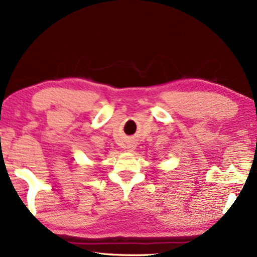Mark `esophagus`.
I'll return each instance as SVG.
<instances>
[{
    "label": "esophagus",
    "instance_id": "esophagus-1",
    "mask_svg": "<svg viewBox=\"0 0 257 257\" xmlns=\"http://www.w3.org/2000/svg\"><path fill=\"white\" fill-rule=\"evenodd\" d=\"M125 148H127L129 151H134V149H135V145H134V144H128V145H127V147H125Z\"/></svg>",
    "mask_w": 257,
    "mask_h": 257
}]
</instances>
